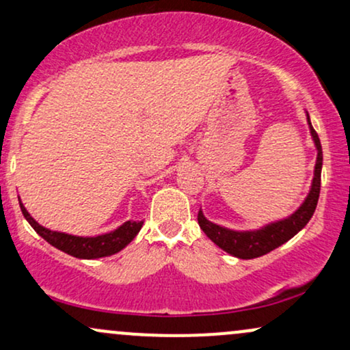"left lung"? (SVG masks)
<instances>
[{
  "label": "left lung",
  "mask_w": 350,
  "mask_h": 350,
  "mask_svg": "<svg viewBox=\"0 0 350 350\" xmlns=\"http://www.w3.org/2000/svg\"><path fill=\"white\" fill-rule=\"evenodd\" d=\"M309 122V116H308ZM309 128H311L312 139H314L316 148H317V159H316V170H314V179H312L311 191L306 200L303 202L298 211L295 212L288 219L280 220V222L270 224L262 230L255 232H234L224 228L215 224L208 222L204 217L202 211H199L198 220L199 226L204 230L208 239L212 240L215 245H219L222 250H226L230 255L237 256V258L250 260L256 258V256H262L270 253L275 248H278L280 245L293 239L298 232L303 228L306 224L311 220L312 214H314L317 199H319V191H321V170H323V148H321L319 136L312 128L311 122H309Z\"/></svg>",
  "instance_id": "left-lung-1"
}]
</instances>
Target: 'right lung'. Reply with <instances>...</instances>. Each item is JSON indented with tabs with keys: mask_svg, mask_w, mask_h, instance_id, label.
<instances>
[{
	"mask_svg": "<svg viewBox=\"0 0 350 350\" xmlns=\"http://www.w3.org/2000/svg\"><path fill=\"white\" fill-rule=\"evenodd\" d=\"M21 206L23 215L26 217L27 222L31 224V227L38 232L39 235L46 240L47 243H51L52 247L59 248V250L69 253V255L75 256V258H102V256L113 255V253L120 252L122 248L126 247L131 240L135 239L136 234L142 228L143 222H124L122 227L116 228L115 232H110V234L98 235V237H75L69 234H62V232H52L49 228L39 226L38 222L29 215V212Z\"/></svg>",
	"mask_w": 350,
	"mask_h": 350,
	"instance_id": "add662e5",
	"label": "right lung"
}]
</instances>
